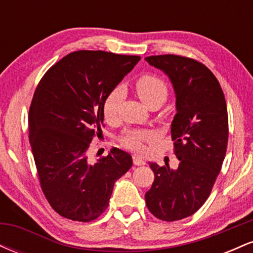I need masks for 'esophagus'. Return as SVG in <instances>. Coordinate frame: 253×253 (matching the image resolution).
<instances>
[{
  "label": "esophagus",
  "instance_id": "esophagus-1",
  "mask_svg": "<svg viewBox=\"0 0 253 253\" xmlns=\"http://www.w3.org/2000/svg\"><path fill=\"white\" fill-rule=\"evenodd\" d=\"M133 163H134V165H138V167L146 164L145 163L144 159L140 158V157H138V156H133Z\"/></svg>",
  "mask_w": 253,
  "mask_h": 253
}]
</instances>
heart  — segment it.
Instances as JSON below:
<instances>
[{"mask_svg":"<svg viewBox=\"0 0 253 253\" xmlns=\"http://www.w3.org/2000/svg\"><path fill=\"white\" fill-rule=\"evenodd\" d=\"M135 92L138 97L143 101L145 106L149 108L153 107H161L168 98L167 84L161 78L153 76V75H144L139 77L135 82ZM124 98L123 89L115 88L107 95L103 101V113L107 119L115 118L118 114L119 106ZM155 139V134L151 130L146 129H129L125 132L121 141L125 146L133 151L143 150L144 141H150Z\"/></svg>","mask_w":253,"mask_h":253,"instance_id":"heart-1","label":"heart"}]
</instances>
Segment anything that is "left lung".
Segmentation results:
<instances>
[{
    "label": "left lung",
    "mask_w": 253,
    "mask_h": 253,
    "mask_svg": "<svg viewBox=\"0 0 253 253\" xmlns=\"http://www.w3.org/2000/svg\"><path fill=\"white\" fill-rule=\"evenodd\" d=\"M145 60L172 84L176 114L171 135L179 161L177 169L150 162L155 181L145 201L156 217L176 221L201 208L221 170L228 141L227 107L219 82L203 64L173 54Z\"/></svg>",
    "instance_id": "left-lung-1"
}]
</instances>
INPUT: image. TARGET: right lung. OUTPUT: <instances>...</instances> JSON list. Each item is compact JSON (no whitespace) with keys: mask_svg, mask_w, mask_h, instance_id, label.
Wrapping results in <instances>:
<instances>
[{"mask_svg":"<svg viewBox=\"0 0 253 253\" xmlns=\"http://www.w3.org/2000/svg\"><path fill=\"white\" fill-rule=\"evenodd\" d=\"M140 60L103 51L72 52L38 84L30 108V143L42 189L58 214L95 220L109 205L114 183L132 167L129 153L112 149L96 163L86 150L102 133L103 101Z\"/></svg>","mask_w":253,"mask_h":253,"instance_id":"right-lung-1","label":"right lung"}]
</instances>
